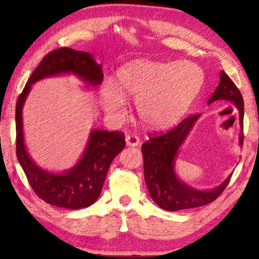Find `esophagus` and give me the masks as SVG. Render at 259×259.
Instances as JSON below:
<instances>
[{
  "label": "esophagus",
  "instance_id": "34e87169",
  "mask_svg": "<svg viewBox=\"0 0 259 259\" xmlns=\"http://www.w3.org/2000/svg\"><path fill=\"white\" fill-rule=\"evenodd\" d=\"M125 143H126V145H128V146L136 147V146L139 145V138L137 137V136H135V135L126 136V137H125Z\"/></svg>",
  "mask_w": 259,
  "mask_h": 259
}]
</instances>
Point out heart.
<instances>
[{"instance_id": "1", "label": "heart", "mask_w": 259, "mask_h": 259, "mask_svg": "<svg viewBox=\"0 0 259 259\" xmlns=\"http://www.w3.org/2000/svg\"><path fill=\"white\" fill-rule=\"evenodd\" d=\"M202 83V69L191 61L140 59L121 67L115 83L105 81L99 99L107 115L120 117L125 111L124 98H135L143 123L152 129H163L181 119Z\"/></svg>"}]
</instances>
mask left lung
Wrapping results in <instances>:
<instances>
[{
  "instance_id": "left-lung-1",
  "label": "left lung",
  "mask_w": 259,
  "mask_h": 259,
  "mask_svg": "<svg viewBox=\"0 0 259 259\" xmlns=\"http://www.w3.org/2000/svg\"><path fill=\"white\" fill-rule=\"evenodd\" d=\"M221 81L217 89L213 91L208 104L216 100H227L234 104L239 111L240 136L239 145L243 142V98L233 81L225 72H221ZM200 114L188 116L177 126L166 134L150 138L143 144L142 152L144 156V175L147 190L153 201L160 208L168 211L191 209L208 204L216 200L227 184L230 183V175L221 185L211 190H198L184 183L178 178L175 169V160L177 159L179 148L191 133Z\"/></svg>"
}]
</instances>
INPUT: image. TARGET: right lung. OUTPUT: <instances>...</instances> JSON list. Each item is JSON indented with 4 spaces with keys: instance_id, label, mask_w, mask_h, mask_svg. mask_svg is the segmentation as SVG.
Segmentation results:
<instances>
[{
    "instance_id": "obj_1",
    "label": "right lung",
    "mask_w": 259,
    "mask_h": 259,
    "mask_svg": "<svg viewBox=\"0 0 259 259\" xmlns=\"http://www.w3.org/2000/svg\"><path fill=\"white\" fill-rule=\"evenodd\" d=\"M102 67L89 52L69 48L54 50L34 69L17 100V157L38 198L56 207L87 208L99 198L109 165L125 146L124 135L117 131L91 130L85 150L75 165L64 172L48 171L35 163L26 148L23 129L24 104L34 83L47 77L73 74L87 87L96 88L103 82Z\"/></svg>"
}]
</instances>
